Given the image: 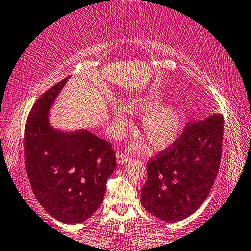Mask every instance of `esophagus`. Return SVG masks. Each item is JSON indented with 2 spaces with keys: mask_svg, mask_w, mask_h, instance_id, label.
Returning <instances> with one entry per match:
<instances>
[{
  "mask_svg": "<svg viewBox=\"0 0 251 251\" xmlns=\"http://www.w3.org/2000/svg\"><path fill=\"white\" fill-rule=\"evenodd\" d=\"M130 159V156L129 154H126V153H123V152H118L117 153V162L118 164H126L127 161H129Z\"/></svg>",
  "mask_w": 251,
  "mask_h": 251,
  "instance_id": "34e87169",
  "label": "esophagus"
}]
</instances>
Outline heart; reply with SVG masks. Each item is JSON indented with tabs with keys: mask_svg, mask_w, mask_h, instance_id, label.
<instances>
[{
	"mask_svg": "<svg viewBox=\"0 0 251 251\" xmlns=\"http://www.w3.org/2000/svg\"><path fill=\"white\" fill-rule=\"evenodd\" d=\"M125 108L132 114H146L141 122V129L154 149L168 147L181 133L183 110L177 103L161 104L160 99L144 98L127 102ZM112 121L118 132L129 126V119L122 108H115ZM137 147L142 146L139 144Z\"/></svg>",
	"mask_w": 251,
	"mask_h": 251,
	"instance_id": "b5f03b06",
	"label": "heart"
}]
</instances>
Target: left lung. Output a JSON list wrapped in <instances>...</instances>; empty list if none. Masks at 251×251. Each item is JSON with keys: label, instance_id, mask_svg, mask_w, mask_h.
Here are the masks:
<instances>
[{"label": "left lung", "instance_id": "left-lung-1", "mask_svg": "<svg viewBox=\"0 0 251 251\" xmlns=\"http://www.w3.org/2000/svg\"><path fill=\"white\" fill-rule=\"evenodd\" d=\"M222 143V115L186 123L181 135L148 161V179L141 191L146 210L169 223L195 213L213 188Z\"/></svg>", "mask_w": 251, "mask_h": 251}]
</instances>
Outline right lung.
<instances>
[{
    "label": "right lung",
    "instance_id": "add662e5",
    "mask_svg": "<svg viewBox=\"0 0 251 251\" xmlns=\"http://www.w3.org/2000/svg\"><path fill=\"white\" fill-rule=\"evenodd\" d=\"M69 77L38 98L25 127V165L41 206L59 222L75 224L93 215L116 169L111 144L89 130L60 132L49 110Z\"/></svg>",
    "mask_w": 251,
    "mask_h": 251
}]
</instances>
